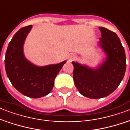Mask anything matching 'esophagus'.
Returning <instances> with one entry per match:
<instances>
[{"instance_id":"1","label":"esophagus","mask_w":130,"mask_h":130,"mask_svg":"<svg viewBox=\"0 0 130 130\" xmlns=\"http://www.w3.org/2000/svg\"><path fill=\"white\" fill-rule=\"evenodd\" d=\"M75 58V55H69V58H68V59H69V61H71V60H73V59H74Z\"/></svg>"}]
</instances>
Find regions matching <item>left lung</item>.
Returning a JSON list of instances; mask_svg holds the SVG:
<instances>
[{"label":"left lung","instance_id":"8db88e82","mask_svg":"<svg viewBox=\"0 0 130 130\" xmlns=\"http://www.w3.org/2000/svg\"><path fill=\"white\" fill-rule=\"evenodd\" d=\"M101 38L97 42L104 54L101 63L94 67L72 62L73 81L84 96L104 98L116 90L122 81L126 69L125 53L119 37L107 28L99 27Z\"/></svg>","mask_w":130,"mask_h":130}]
</instances>
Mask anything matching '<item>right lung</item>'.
Listing matches in <instances>:
<instances>
[{"instance_id": "add662e5", "label": "right lung", "mask_w": 130, "mask_h": 130, "mask_svg": "<svg viewBox=\"0 0 130 130\" xmlns=\"http://www.w3.org/2000/svg\"><path fill=\"white\" fill-rule=\"evenodd\" d=\"M31 28V25L21 28L13 36L6 52L5 65L12 85L22 94L38 99L51 92L55 77L66 61L44 66L29 61L25 57L23 46Z\"/></svg>"}]
</instances>
